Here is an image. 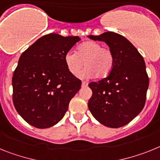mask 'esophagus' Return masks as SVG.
<instances>
[{
  "instance_id": "obj_1",
  "label": "esophagus",
  "mask_w": 160,
  "mask_h": 160,
  "mask_svg": "<svg viewBox=\"0 0 160 160\" xmlns=\"http://www.w3.org/2000/svg\"><path fill=\"white\" fill-rule=\"evenodd\" d=\"M86 86H88V82L87 81L82 82V87H86Z\"/></svg>"
}]
</instances>
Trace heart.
I'll use <instances>...</instances> for the list:
<instances>
[{"mask_svg": "<svg viewBox=\"0 0 160 160\" xmlns=\"http://www.w3.org/2000/svg\"><path fill=\"white\" fill-rule=\"evenodd\" d=\"M67 68L73 76H78L84 66L86 67L80 76L91 78L96 76L103 79L109 76L114 66V56L109 48L103 47L95 41L84 42L76 48V52L68 51L64 56Z\"/></svg>", "mask_w": 160, "mask_h": 160, "instance_id": "heart-1", "label": "heart"}]
</instances>
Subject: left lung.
Here are the masks:
<instances>
[{"label": "left lung", "instance_id": "obj_1", "mask_svg": "<svg viewBox=\"0 0 160 160\" xmlns=\"http://www.w3.org/2000/svg\"><path fill=\"white\" fill-rule=\"evenodd\" d=\"M105 42L114 56V66L105 78L88 84L92 95L88 109L100 123L119 128L131 122L142 110L149 78L144 59L134 46L114 32L88 36Z\"/></svg>", "mask_w": 160, "mask_h": 160}]
</instances>
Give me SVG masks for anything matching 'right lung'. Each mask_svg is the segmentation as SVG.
<instances>
[{"mask_svg":"<svg viewBox=\"0 0 160 160\" xmlns=\"http://www.w3.org/2000/svg\"><path fill=\"white\" fill-rule=\"evenodd\" d=\"M78 36L49 34L22 54L13 72V101L17 112L36 128L55 126L63 118L81 80L68 72L64 56Z\"/></svg>","mask_w":160,"mask_h":160,"instance_id":"right-lung-1","label":"right lung"}]
</instances>
